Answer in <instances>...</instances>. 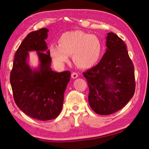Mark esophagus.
I'll return each instance as SVG.
<instances>
[{"mask_svg": "<svg viewBox=\"0 0 149 149\" xmlns=\"http://www.w3.org/2000/svg\"><path fill=\"white\" fill-rule=\"evenodd\" d=\"M78 77V74L76 72H73L72 74V77L73 79H75V78H77Z\"/></svg>", "mask_w": 149, "mask_h": 149, "instance_id": "obj_1", "label": "esophagus"}]
</instances>
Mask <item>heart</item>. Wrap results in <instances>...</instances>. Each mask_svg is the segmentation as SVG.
Masks as SVG:
<instances>
[{"mask_svg": "<svg viewBox=\"0 0 149 149\" xmlns=\"http://www.w3.org/2000/svg\"><path fill=\"white\" fill-rule=\"evenodd\" d=\"M58 46L52 45L50 54L54 62L63 65L72 56L75 64L81 68H89L99 60L102 52V44L95 35L84 31L65 32L60 37Z\"/></svg>", "mask_w": 149, "mask_h": 149, "instance_id": "heart-1", "label": "heart"}]
</instances>
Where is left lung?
<instances>
[{
	"label": "left lung",
	"mask_w": 149,
	"mask_h": 149,
	"mask_svg": "<svg viewBox=\"0 0 149 149\" xmlns=\"http://www.w3.org/2000/svg\"><path fill=\"white\" fill-rule=\"evenodd\" d=\"M106 45L107 51L99 64L83 73L89 89L90 107L100 115L122 109L135 90L134 66L124 42L110 32Z\"/></svg>",
	"instance_id": "obj_1"
}]
</instances>
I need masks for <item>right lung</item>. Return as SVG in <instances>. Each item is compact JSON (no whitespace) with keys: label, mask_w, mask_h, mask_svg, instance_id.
I'll list each match as a JSON object with an SVG mask.
<instances>
[{"label":"right lung","mask_w":149,"mask_h":149,"mask_svg":"<svg viewBox=\"0 0 149 149\" xmlns=\"http://www.w3.org/2000/svg\"><path fill=\"white\" fill-rule=\"evenodd\" d=\"M48 32L47 28H41L27 35L15 54L10 77L17 107L41 121L54 119L60 114L71 75L70 71L58 73L50 68L52 59L45 42ZM29 51H37L40 62L38 69L32 70L27 63Z\"/></svg>","instance_id":"obj_1"}]
</instances>
